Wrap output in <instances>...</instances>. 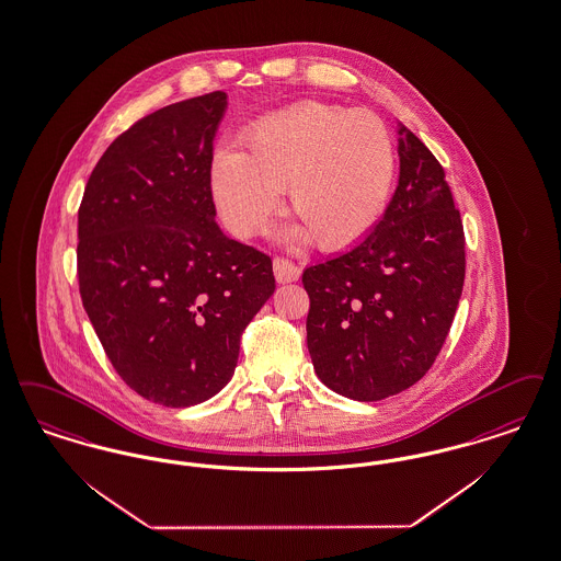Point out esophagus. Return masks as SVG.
I'll use <instances>...</instances> for the list:
<instances>
[{
  "label": "esophagus",
  "instance_id": "1",
  "mask_svg": "<svg viewBox=\"0 0 561 561\" xmlns=\"http://www.w3.org/2000/svg\"><path fill=\"white\" fill-rule=\"evenodd\" d=\"M273 273L279 284H290L300 277V267L294 265L288 259L277 256V259H273Z\"/></svg>",
  "mask_w": 561,
  "mask_h": 561
}]
</instances>
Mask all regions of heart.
Listing matches in <instances>:
<instances>
[{"label":"heart","instance_id":"1","mask_svg":"<svg viewBox=\"0 0 561 561\" xmlns=\"http://www.w3.org/2000/svg\"><path fill=\"white\" fill-rule=\"evenodd\" d=\"M242 150L225 146L210 162V187L236 236L270 224L286 187L288 238H313L325 250L365 238L386 208L397 157L378 114L302 102L248 129Z\"/></svg>","mask_w":561,"mask_h":561}]
</instances>
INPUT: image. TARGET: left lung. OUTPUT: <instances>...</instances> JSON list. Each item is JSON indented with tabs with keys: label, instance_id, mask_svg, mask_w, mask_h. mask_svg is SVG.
Listing matches in <instances>:
<instances>
[{
	"label": "left lung",
	"instance_id": "1",
	"mask_svg": "<svg viewBox=\"0 0 561 561\" xmlns=\"http://www.w3.org/2000/svg\"><path fill=\"white\" fill-rule=\"evenodd\" d=\"M399 185L357 247L302 273L317 378L353 401H381L426 376L457 311L466 238L445 169L403 123Z\"/></svg>",
	"mask_w": 561,
	"mask_h": 561
}]
</instances>
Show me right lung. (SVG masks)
Returning a JSON list of instances; mask_svg holds the SVG:
<instances>
[{
  "label": "right lung",
  "instance_id": "1",
  "mask_svg": "<svg viewBox=\"0 0 561 561\" xmlns=\"http://www.w3.org/2000/svg\"><path fill=\"white\" fill-rule=\"evenodd\" d=\"M224 91L164 106L118 135L79 206V291L123 381L192 407L231 380L240 337L275 290L273 265L227 238L210 192Z\"/></svg>",
  "mask_w": 561,
  "mask_h": 561
}]
</instances>
